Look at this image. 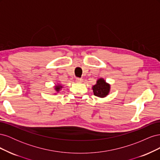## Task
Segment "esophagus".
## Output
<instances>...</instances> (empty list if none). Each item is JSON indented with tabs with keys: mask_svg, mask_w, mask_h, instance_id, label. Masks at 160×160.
Returning <instances> with one entry per match:
<instances>
[{
	"mask_svg": "<svg viewBox=\"0 0 160 160\" xmlns=\"http://www.w3.org/2000/svg\"><path fill=\"white\" fill-rule=\"evenodd\" d=\"M76 81L77 82V83H82V82H83V79H82L81 78H78V77H77Z\"/></svg>",
	"mask_w": 160,
	"mask_h": 160,
	"instance_id": "34e87169",
	"label": "esophagus"
}]
</instances>
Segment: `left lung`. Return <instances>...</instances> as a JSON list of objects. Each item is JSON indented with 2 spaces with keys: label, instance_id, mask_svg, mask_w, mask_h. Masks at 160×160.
Instances as JSON below:
<instances>
[{
  "label": "left lung",
  "instance_id": "left-lung-1",
  "mask_svg": "<svg viewBox=\"0 0 160 160\" xmlns=\"http://www.w3.org/2000/svg\"><path fill=\"white\" fill-rule=\"evenodd\" d=\"M95 96L103 98L107 96L110 91V85L106 83L103 78L97 81V83L92 88Z\"/></svg>",
  "mask_w": 160,
  "mask_h": 160
}]
</instances>
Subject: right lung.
<instances>
[{"label":"right lung","instance_id":"1","mask_svg":"<svg viewBox=\"0 0 160 160\" xmlns=\"http://www.w3.org/2000/svg\"><path fill=\"white\" fill-rule=\"evenodd\" d=\"M62 89V86L61 85H55V91L57 92H59V91L61 90Z\"/></svg>","mask_w":160,"mask_h":160}]
</instances>
